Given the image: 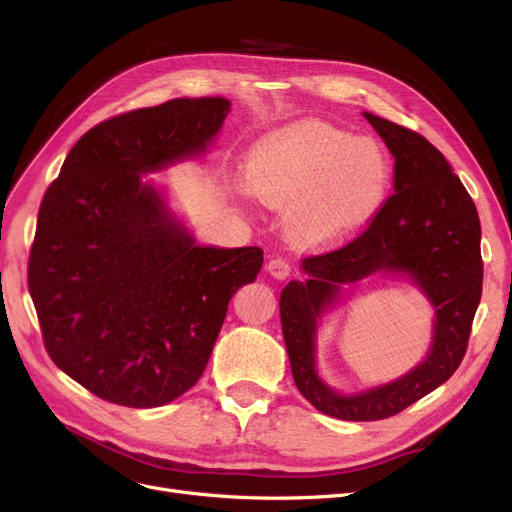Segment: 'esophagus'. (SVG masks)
I'll list each match as a JSON object with an SVG mask.
<instances>
[{
  "label": "esophagus",
  "instance_id": "1",
  "mask_svg": "<svg viewBox=\"0 0 512 512\" xmlns=\"http://www.w3.org/2000/svg\"><path fill=\"white\" fill-rule=\"evenodd\" d=\"M267 273L271 277H275V280H286V277H290V273H292V267L284 258H271L267 265Z\"/></svg>",
  "mask_w": 512,
  "mask_h": 512
}]
</instances>
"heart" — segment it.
<instances>
[{"label":"heart","mask_w":512,"mask_h":512,"mask_svg":"<svg viewBox=\"0 0 512 512\" xmlns=\"http://www.w3.org/2000/svg\"><path fill=\"white\" fill-rule=\"evenodd\" d=\"M247 181L271 209L286 211V230L301 250H329L365 228L391 188V160L369 136L322 121H301L252 147Z\"/></svg>","instance_id":"obj_1"}]
</instances>
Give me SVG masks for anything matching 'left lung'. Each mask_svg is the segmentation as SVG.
Returning <instances> with one entry per match:
<instances>
[{
    "instance_id": "1",
    "label": "left lung",
    "mask_w": 512,
    "mask_h": 512,
    "mask_svg": "<svg viewBox=\"0 0 512 512\" xmlns=\"http://www.w3.org/2000/svg\"><path fill=\"white\" fill-rule=\"evenodd\" d=\"M395 158V194L342 250L301 262L307 275L282 290L280 314L292 378L316 410L342 421H380L436 391L466 354L483 292L480 220L451 164L421 134L363 113ZM371 274L414 285L434 312L424 361L389 383L354 394L333 390L317 371V333L345 286Z\"/></svg>"
}]
</instances>
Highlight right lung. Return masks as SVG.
<instances>
[{"label":"right lung","mask_w":512,"mask_h":512,"mask_svg":"<svg viewBox=\"0 0 512 512\" xmlns=\"http://www.w3.org/2000/svg\"><path fill=\"white\" fill-rule=\"evenodd\" d=\"M230 100L177 98L102 121L46 190L29 254L53 363L87 391L158 408L203 376L226 309L260 247L200 245L145 175L203 158Z\"/></svg>","instance_id":"1"}]
</instances>
